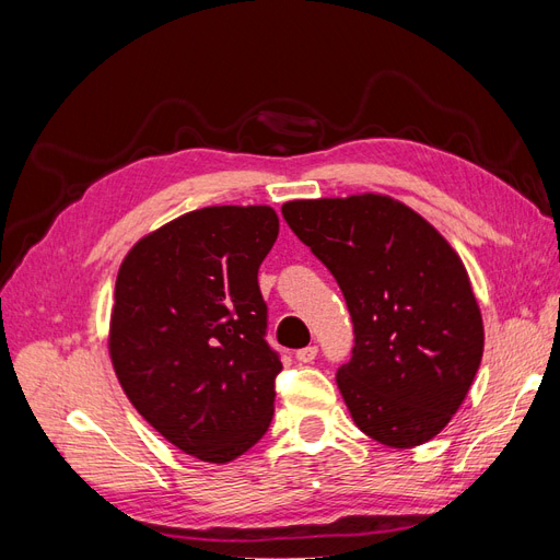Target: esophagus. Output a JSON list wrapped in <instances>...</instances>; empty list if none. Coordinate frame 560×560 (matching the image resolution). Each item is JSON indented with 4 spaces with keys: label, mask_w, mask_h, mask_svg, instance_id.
<instances>
[{
    "label": "esophagus",
    "mask_w": 560,
    "mask_h": 560,
    "mask_svg": "<svg viewBox=\"0 0 560 560\" xmlns=\"http://www.w3.org/2000/svg\"><path fill=\"white\" fill-rule=\"evenodd\" d=\"M315 358H317V348H315V346H308V348H301V350H296V360H299V362H303V364L313 362Z\"/></svg>",
    "instance_id": "esophagus-1"
}]
</instances>
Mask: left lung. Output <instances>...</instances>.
Instances as JSON below:
<instances>
[{"instance_id": "8db88e82", "label": "left lung", "mask_w": 560, "mask_h": 560, "mask_svg": "<svg viewBox=\"0 0 560 560\" xmlns=\"http://www.w3.org/2000/svg\"><path fill=\"white\" fill-rule=\"evenodd\" d=\"M282 217L346 296L354 348L336 385L354 425L389 448L430 442L483 358L481 308L460 254L385 194L290 200Z\"/></svg>"}]
</instances>
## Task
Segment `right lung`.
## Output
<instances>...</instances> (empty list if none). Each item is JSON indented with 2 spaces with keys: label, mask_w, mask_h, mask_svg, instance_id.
I'll use <instances>...</instances> for the list:
<instances>
[{
  "label": "right lung",
  "mask_w": 560,
  "mask_h": 560,
  "mask_svg": "<svg viewBox=\"0 0 560 560\" xmlns=\"http://www.w3.org/2000/svg\"><path fill=\"white\" fill-rule=\"evenodd\" d=\"M280 219L268 206L186 212L130 247L107 348L138 413L179 451L226 465L273 418L278 354L257 273Z\"/></svg>",
  "instance_id": "obj_1"
}]
</instances>
